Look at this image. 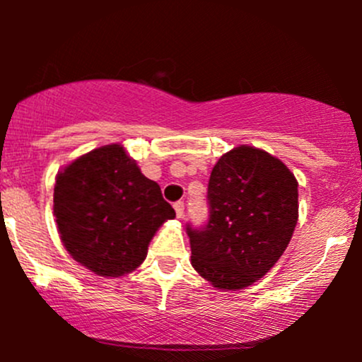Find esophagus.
<instances>
[{
  "instance_id": "obj_1",
  "label": "esophagus",
  "mask_w": 362,
  "mask_h": 362,
  "mask_svg": "<svg viewBox=\"0 0 362 362\" xmlns=\"http://www.w3.org/2000/svg\"><path fill=\"white\" fill-rule=\"evenodd\" d=\"M173 209H175L177 218H182V216H184V202L182 201L175 202V204H173Z\"/></svg>"
}]
</instances>
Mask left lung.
I'll return each instance as SVG.
<instances>
[{
  "label": "left lung",
  "mask_w": 362,
  "mask_h": 362,
  "mask_svg": "<svg viewBox=\"0 0 362 362\" xmlns=\"http://www.w3.org/2000/svg\"><path fill=\"white\" fill-rule=\"evenodd\" d=\"M209 221L187 228L192 267L221 291L245 289L281 259L298 223V180L279 158L236 146L211 172Z\"/></svg>",
  "instance_id": "left-lung-1"
}]
</instances>
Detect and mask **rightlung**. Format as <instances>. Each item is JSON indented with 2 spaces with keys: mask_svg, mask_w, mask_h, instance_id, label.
<instances>
[{
  "mask_svg": "<svg viewBox=\"0 0 362 362\" xmlns=\"http://www.w3.org/2000/svg\"><path fill=\"white\" fill-rule=\"evenodd\" d=\"M54 216L61 242L83 267L102 277L136 271L148 245L175 211L160 185L141 173L122 144H105L57 172Z\"/></svg>",
  "mask_w": 362,
  "mask_h": 362,
  "instance_id": "obj_1",
  "label": "right lung"
}]
</instances>
